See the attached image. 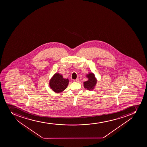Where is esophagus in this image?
<instances>
[{"label": "esophagus", "instance_id": "1", "mask_svg": "<svg viewBox=\"0 0 147 147\" xmlns=\"http://www.w3.org/2000/svg\"><path fill=\"white\" fill-rule=\"evenodd\" d=\"M73 82H79V79H77L76 80H74Z\"/></svg>", "mask_w": 147, "mask_h": 147}]
</instances>
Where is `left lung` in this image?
Here are the masks:
<instances>
[{
	"label": "left lung",
	"mask_w": 147,
	"mask_h": 147,
	"mask_svg": "<svg viewBox=\"0 0 147 147\" xmlns=\"http://www.w3.org/2000/svg\"><path fill=\"white\" fill-rule=\"evenodd\" d=\"M87 77L88 78L89 80L86 82H84V87L87 90H92L95 86L97 80L95 78L94 75L93 73H90L87 76Z\"/></svg>",
	"instance_id": "8db88e82"
}]
</instances>
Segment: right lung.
I'll return each mask as SVG.
<instances>
[{
	"instance_id": "add662e5",
	"label": "right lung",
	"mask_w": 147,
	"mask_h": 147,
	"mask_svg": "<svg viewBox=\"0 0 147 147\" xmlns=\"http://www.w3.org/2000/svg\"><path fill=\"white\" fill-rule=\"evenodd\" d=\"M69 80L64 79L61 75L56 73L50 82L51 89L55 92H60L65 90L68 85Z\"/></svg>"
}]
</instances>
